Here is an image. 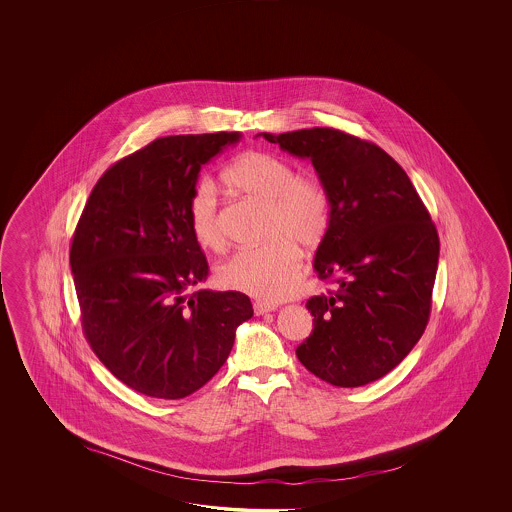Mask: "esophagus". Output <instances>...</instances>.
Masks as SVG:
<instances>
[{"instance_id": "esophagus-1", "label": "esophagus", "mask_w": 512, "mask_h": 512, "mask_svg": "<svg viewBox=\"0 0 512 512\" xmlns=\"http://www.w3.org/2000/svg\"><path fill=\"white\" fill-rule=\"evenodd\" d=\"M274 309H276V305L274 304H267V302H261V300H256V302H254V313L258 316L265 315V313H271Z\"/></svg>"}]
</instances>
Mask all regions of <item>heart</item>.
I'll return each mask as SVG.
<instances>
[{
	"instance_id": "1",
	"label": "heart",
	"mask_w": 512,
	"mask_h": 512,
	"mask_svg": "<svg viewBox=\"0 0 512 512\" xmlns=\"http://www.w3.org/2000/svg\"><path fill=\"white\" fill-rule=\"evenodd\" d=\"M234 190L267 203L265 241L236 252L218 269L221 287L249 294L263 302H278L294 293L302 276L298 245L315 249L331 223L326 186L311 175H296L293 164L276 153H241L223 174ZM188 223L197 243L208 251L225 247L216 188L197 183L188 199Z\"/></svg>"
}]
</instances>
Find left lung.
Listing matches in <instances>:
<instances>
[{"label":"left lung","instance_id":"8db88e82","mask_svg":"<svg viewBox=\"0 0 512 512\" xmlns=\"http://www.w3.org/2000/svg\"><path fill=\"white\" fill-rule=\"evenodd\" d=\"M260 135L311 159L331 201L313 267L335 289L307 300L313 333L296 357L333 386L377 381L425 333L439 260L434 221L410 177L373 142L335 128Z\"/></svg>","mask_w":512,"mask_h":512}]
</instances>
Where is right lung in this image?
I'll return each instance as SVG.
<instances>
[{"label": "right lung", "mask_w": 512, "mask_h": 512, "mask_svg": "<svg viewBox=\"0 0 512 512\" xmlns=\"http://www.w3.org/2000/svg\"><path fill=\"white\" fill-rule=\"evenodd\" d=\"M238 131L172 135L120 159L98 179L69 261L82 329L120 382L155 399H183L229 359L252 304L238 291L186 294L208 263L188 223L199 170Z\"/></svg>", "instance_id": "obj_1"}]
</instances>
